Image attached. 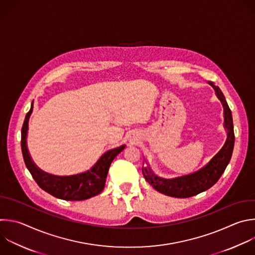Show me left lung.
Masks as SVG:
<instances>
[{
    "mask_svg": "<svg viewBox=\"0 0 255 255\" xmlns=\"http://www.w3.org/2000/svg\"><path fill=\"white\" fill-rule=\"evenodd\" d=\"M210 86L214 89L215 95L220 100L223 106L224 115V129L226 131V140L222 148L198 170L174 177V178H162L157 176L145 159L147 166L143 162L142 173L146 181L152 185V187L158 192L177 198H187L197 195L210 187H212L223 174L225 168L227 167L232 151L234 147V130L232 114L225 100V97L218 86H215L213 82H208Z\"/></svg>",
    "mask_w": 255,
    "mask_h": 255,
    "instance_id": "1",
    "label": "left lung"
}]
</instances>
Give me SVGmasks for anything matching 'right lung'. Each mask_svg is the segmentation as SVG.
Listing matches in <instances>:
<instances>
[{"label":"right lung","instance_id":"obj_1","mask_svg":"<svg viewBox=\"0 0 255 255\" xmlns=\"http://www.w3.org/2000/svg\"><path fill=\"white\" fill-rule=\"evenodd\" d=\"M32 112L33 102L22 127L21 147L25 164L37 184L49 194L63 200L79 201L98 195L105 187L106 177L112 161L126 145L124 144L106 151L87 171L66 176L47 173L34 163L27 146L29 119Z\"/></svg>","mask_w":255,"mask_h":255}]
</instances>
